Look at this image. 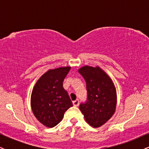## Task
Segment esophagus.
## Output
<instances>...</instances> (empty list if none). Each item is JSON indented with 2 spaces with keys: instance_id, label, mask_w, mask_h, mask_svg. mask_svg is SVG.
Masks as SVG:
<instances>
[{
  "instance_id": "esophagus-1",
  "label": "esophagus",
  "mask_w": 149,
  "mask_h": 149,
  "mask_svg": "<svg viewBox=\"0 0 149 149\" xmlns=\"http://www.w3.org/2000/svg\"><path fill=\"white\" fill-rule=\"evenodd\" d=\"M73 106H75V107H78V105H79V100H76L73 101Z\"/></svg>"
}]
</instances>
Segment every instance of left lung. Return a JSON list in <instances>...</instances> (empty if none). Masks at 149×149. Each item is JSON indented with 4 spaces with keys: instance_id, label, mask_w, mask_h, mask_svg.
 Wrapping results in <instances>:
<instances>
[{
    "instance_id": "8db88e82",
    "label": "left lung",
    "mask_w": 149,
    "mask_h": 149,
    "mask_svg": "<svg viewBox=\"0 0 149 149\" xmlns=\"http://www.w3.org/2000/svg\"><path fill=\"white\" fill-rule=\"evenodd\" d=\"M86 82L87 100L79 109L85 120L99 127L113 115L116 107V91L109 76L100 68L85 66L78 70Z\"/></svg>"
}]
</instances>
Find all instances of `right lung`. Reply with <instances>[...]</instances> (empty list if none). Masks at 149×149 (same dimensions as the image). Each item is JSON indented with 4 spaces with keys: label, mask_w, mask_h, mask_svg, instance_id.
<instances>
[{
    "label": "right lung",
    "mask_w": 149,
    "mask_h": 149,
    "mask_svg": "<svg viewBox=\"0 0 149 149\" xmlns=\"http://www.w3.org/2000/svg\"><path fill=\"white\" fill-rule=\"evenodd\" d=\"M71 67L49 70L39 78L33 89L31 105L36 118L42 125L53 127L61 122L64 113L73 107L63 82Z\"/></svg>",
    "instance_id": "1"
}]
</instances>
